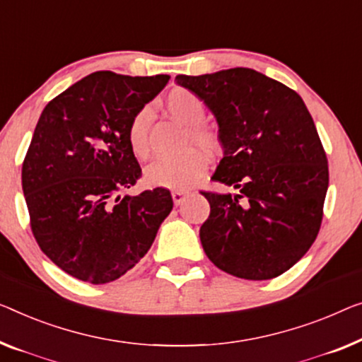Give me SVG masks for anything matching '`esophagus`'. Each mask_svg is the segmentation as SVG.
<instances>
[{"mask_svg":"<svg viewBox=\"0 0 362 362\" xmlns=\"http://www.w3.org/2000/svg\"><path fill=\"white\" fill-rule=\"evenodd\" d=\"M187 195H188V190H174L172 192V199H174L175 204H180Z\"/></svg>","mask_w":362,"mask_h":362,"instance_id":"1","label":"esophagus"}]
</instances>
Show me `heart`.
<instances>
[{"mask_svg": "<svg viewBox=\"0 0 362 362\" xmlns=\"http://www.w3.org/2000/svg\"><path fill=\"white\" fill-rule=\"evenodd\" d=\"M164 104L167 112L187 127V146H199L208 154H216L223 149L219 133L213 127L203 123L206 109L198 94L185 88H175L165 95ZM151 118L153 115L149 107H143L128 123L127 141L138 159H146L149 156ZM203 151L192 148L180 156L154 160L144 172V180L151 187L170 188V190H183L192 187L206 172L208 160Z\"/></svg>", "mask_w": 362, "mask_h": 362, "instance_id": "obj_1", "label": "heart"}]
</instances>
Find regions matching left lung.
Masks as SVG:
<instances>
[{
	"label": "left lung",
	"mask_w": 362,
	"mask_h": 362,
	"mask_svg": "<svg viewBox=\"0 0 362 362\" xmlns=\"http://www.w3.org/2000/svg\"><path fill=\"white\" fill-rule=\"evenodd\" d=\"M218 118L224 158L213 180L235 193L202 192L209 218L199 240L237 278L272 279L298 263L320 230L328 160L296 90L249 68L179 74Z\"/></svg>",
	"instance_id": "8db88e82"
}]
</instances>
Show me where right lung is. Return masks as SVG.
I'll list each match as a JSON object with an SVG mask.
<instances>
[{"instance_id":"1","label":"right lung","mask_w":362,"mask_h":362,"mask_svg":"<svg viewBox=\"0 0 362 362\" xmlns=\"http://www.w3.org/2000/svg\"><path fill=\"white\" fill-rule=\"evenodd\" d=\"M169 79L95 71L48 102L37 122L23 163L30 229L73 278L115 281L146 255L172 211L167 188L120 197L143 175L128 123Z\"/></svg>"}]
</instances>
